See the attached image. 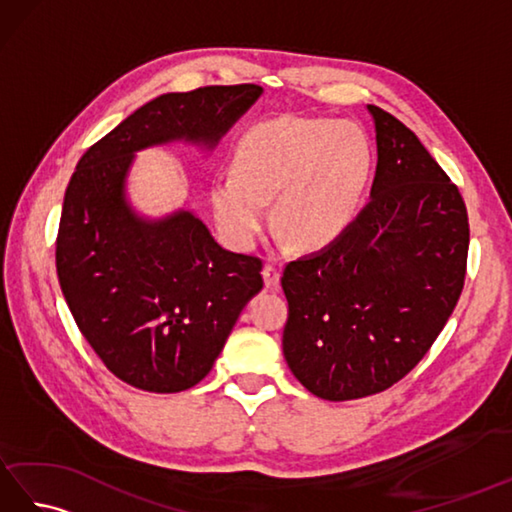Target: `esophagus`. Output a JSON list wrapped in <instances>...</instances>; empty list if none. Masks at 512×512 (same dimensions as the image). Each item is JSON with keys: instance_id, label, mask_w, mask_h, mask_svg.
<instances>
[{"instance_id": "esophagus-1", "label": "esophagus", "mask_w": 512, "mask_h": 512, "mask_svg": "<svg viewBox=\"0 0 512 512\" xmlns=\"http://www.w3.org/2000/svg\"><path fill=\"white\" fill-rule=\"evenodd\" d=\"M262 275H264V284H266V288H275L277 284H279V270L273 266V264H266L264 266V270H262Z\"/></svg>"}]
</instances>
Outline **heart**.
<instances>
[{
	"label": "heart",
	"instance_id": "heart-1",
	"mask_svg": "<svg viewBox=\"0 0 512 512\" xmlns=\"http://www.w3.org/2000/svg\"><path fill=\"white\" fill-rule=\"evenodd\" d=\"M374 147L363 127L334 118L284 116L239 138L233 173L211 184L217 231L228 246L253 248L268 224L303 250L339 242L363 209L372 182Z\"/></svg>",
	"mask_w": 512,
	"mask_h": 512
}]
</instances>
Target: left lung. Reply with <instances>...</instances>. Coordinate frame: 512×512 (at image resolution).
Returning a JSON list of instances; mask_svg holds the SVG:
<instances>
[{"instance_id":"1","label":"left lung","mask_w":512,"mask_h":512,"mask_svg":"<svg viewBox=\"0 0 512 512\" xmlns=\"http://www.w3.org/2000/svg\"><path fill=\"white\" fill-rule=\"evenodd\" d=\"M376 129L369 202L339 242L290 262L284 356L323 400L378 394L429 352L460 299L469 215L409 127L367 105Z\"/></svg>"}]
</instances>
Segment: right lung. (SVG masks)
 <instances>
[{"mask_svg": "<svg viewBox=\"0 0 512 512\" xmlns=\"http://www.w3.org/2000/svg\"><path fill=\"white\" fill-rule=\"evenodd\" d=\"M262 92L244 83L162 94L85 151L65 189L63 297L105 367L136 389L198 385L264 288L262 262L222 248L193 211L136 213L127 200L136 151L176 140L211 151Z\"/></svg>", "mask_w": 512, "mask_h": 512, "instance_id": "right-lung-1", "label": "right lung"}]
</instances>
